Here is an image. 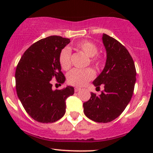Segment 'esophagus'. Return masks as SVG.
Segmentation results:
<instances>
[{
    "mask_svg": "<svg viewBox=\"0 0 153 153\" xmlns=\"http://www.w3.org/2000/svg\"><path fill=\"white\" fill-rule=\"evenodd\" d=\"M80 90V88H78V87H75V92H78Z\"/></svg>",
    "mask_w": 153,
    "mask_h": 153,
    "instance_id": "34e87169",
    "label": "esophagus"
}]
</instances>
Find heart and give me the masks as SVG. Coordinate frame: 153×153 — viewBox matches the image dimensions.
<instances>
[{
    "mask_svg": "<svg viewBox=\"0 0 153 153\" xmlns=\"http://www.w3.org/2000/svg\"><path fill=\"white\" fill-rule=\"evenodd\" d=\"M77 50L82 51L88 57H90V64L95 68H99L101 65V58L96 55L98 53V47L92 42L88 40H82L75 44ZM59 62L64 71H68L71 66V51L68 47H65L60 51L59 54ZM94 72L91 68L86 69H73L68 74L67 78L70 85L74 86H83L84 85L94 78Z\"/></svg>",
    "mask_w": 153,
    "mask_h": 153,
    "instance_id": "heart-1",
    "label": "heart"
}]
</instances>
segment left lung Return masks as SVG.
<instances>
[{
    "instance_id": "1",
    "label": "left lung",
    "mask_w": 153,
    "mask_h": 153,
    "mask_svg": "<svg viewBox=\"0 0 153 153\" xmlns=\"http://www.w3.org/2000/svg\"><path fill=\"white\" fill-rule=\"evenodd\" d=\"M103 43L106 50L104 69L93 82L96 88L104 86L98 96L91 93L83 103V111L88 118L96 122L114 120L124 111L133 95L136 82V69L132 57L119 42L103 34Z\"/></svg>"
}]
</instances>
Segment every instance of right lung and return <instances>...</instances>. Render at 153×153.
Here are the masks:
<instances>
[{
    "mask_svg": "<svg viewBox=\"0 0 153 153\" xmlns=\"http://www.w3.org/2000/svg\"><path fill=\"white\" fill-rule=\"evenodd\" d=\"M70 39L50 36L39 40L25 51L16 70V88L24 109L32 119L41 123H52L65 113L67 98L74 88L52 90L50 80L64 83L65 77L59 62L60 51Z\"/></svg>",
    "mask_w": 153,
    "mask_h": 153,
    "instance_id": "right-lung-1",
    "label": "right lung"
}]
</instances>
